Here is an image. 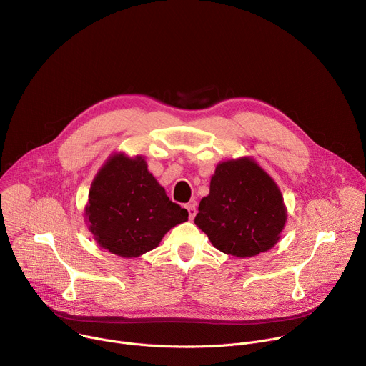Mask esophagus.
Segmentation results:
<instances>
[{
    "instance_id": "34e87169",
    "label": "esophagus",
    "mask_w": 366,
    "mask_h": 366,
    "mask_svg": "<svg viewBox=\"0 0 366 366\" xmlns=\"http://www.w3.org/2000/svg\"><path fill=\"white\" fill-rule=\"evenodd\" d=\"M187 210H188V214H189V220H194V217L197 214V204L195 202L187 204Z\"/></svg>"
}]
</instances>
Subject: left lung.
Listing matches in <instances>:
<instances>
[{"label": "left lung", "mask_w": 366, "mask_h": 366, "mask_svg": "<svg viewBox=\"0 0 366 366\" xmlns=\"http://www.w3.org/2000/svg\"><path fill=\"white\" fill-rule=\"evenodd\" d=\"M194 223L220 252L252 257L278 243L287 207L271 175L243 156L216 167L210 194L199 201Z\"/></svg>", "instance_id": "left-lung-1"}]
</instances>
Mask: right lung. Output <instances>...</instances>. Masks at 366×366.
<instances>
[{
	"label": "right lung",
	"mask_w": 366,
	"mask_h": 366,
	"mask_svg": "<svg viewBox=\"0 0 366 366\" xmlns=\"http://www.w3.org/2000/svg\"><path fill=\"white\" fill-rule=\"evenodd\" d=\"M85 222L102 249L137 257L158 247L164 236L188 220L147 171L143 156L113 153L97 172L85 205Z\"/></svg>",
	"instance_id": "obj_1"
}]
</instances>
